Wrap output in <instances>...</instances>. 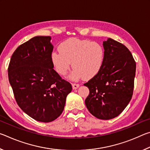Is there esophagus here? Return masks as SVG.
<instances>
[{"label":"esophagus","mask_w":150,"mask_h":150,"mask_svg":"<svg viewBox=\"0 0 150 150\" xmlns=\"http://www.w3.org/2000/svg\"><path fill=\"white\" fill-rule=\"evenodd\" d=\"M79 87V84H77V83H73L72 87L73 89H77Z\"/></svg>","instance_id":"esophagus-1"}]
</instances>
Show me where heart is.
Segmentation results:
<instances>
[{
	"instance_id": "1",
	"label": "heart",
	"mask_w": 150,
	"mask_h": 150,
	"mask_svg": "<svg viewBox=\"0 0 150 150\" xmlns=\"http://www.w3.org/2000/svg\"><path fill=\"white\" fill-rule=\"evenodd\" d=\"M59 52H54L51 55L53 65L61 75H65L73 65L69 76L72 80L95 77L102 68L105 60L103 45L88 40L71 38L61 43Z\"/></svg>"
}]
</instances>
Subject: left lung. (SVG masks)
I'll return each instance as SVG.
<instances>
[{"instance_id": "1", "label": "left lung", "mask_w": 150, "mask_h": 150, "mask_svg": "<svg viewBox=\"0 0 150 150\" xmlns=\"http://www.w3.org/2000/svg\"><path fill=\"white\" fill-rule=\"evenodd\" d=\"M105 60L97 75L84 84L89 89L85 105L101 120L118 116L133 95L136 62L125 45L113 39L103 42Z\"/></svg>"}]
</instances>
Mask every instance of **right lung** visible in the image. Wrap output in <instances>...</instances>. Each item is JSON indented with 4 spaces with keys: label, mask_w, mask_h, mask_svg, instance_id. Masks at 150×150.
<instances>
[{
    "label": "right lung",
    "mask_w": 150,
    "mask_h": 150,
    "mask_svg": "<svg viewBox=\"0 0 150 150\" xmlns=\"http://www.w3.org/2000/svg\"><path fill=\"white\" fill-rule=\"evenodd\" d=\"M50 36H35L17 47L8 69L10 84L20 108L34 120L50 122L62 115L69 82L53 69Z\"/></svg>",
    "instance_id": "1"
}]
</instances>
